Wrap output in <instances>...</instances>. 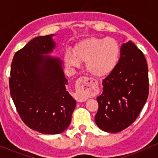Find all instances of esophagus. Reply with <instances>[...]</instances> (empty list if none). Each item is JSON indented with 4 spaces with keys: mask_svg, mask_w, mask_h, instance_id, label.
<instances>
[{
    "mask_svg": "<svg viewBox=\"0 0 158 158\" xmlns=\"http://www.w3.org/2000/svg\"><path fill=\"white\" fill-rule=\"evenodd\" d=\"M79 82H80V90H79V94H78L77 99L78 102H82L86 101L87 97H85L84 94L86 93V92L89 91V90H91V85L93 84H96V81L94 79H90V78L88 77H80L79 79Z\"/></svg>",
    "mask_w": 158,
    "mask_h": 158,
    "instance_id": "34e87169",
    "label": "esophagus"
}]
</instances>
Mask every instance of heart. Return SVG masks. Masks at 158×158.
Here are the masks:
<instances>
[{
  "label": "heart",
  "instance_id": "1",
  "mask_svg": "<svg viewBox=\"0 0 158 158\" xmlns=\"http://www.w3.org/2000/svg\"><path fill=\"white\" fill-rule=\"evenodd\" d=\"M120 49L112 38H88L75 46L74 52H68L65 62L77 68L80 62H86L88 73L96 77H103L111 73L119 59Z\"/></svg>",
  "mask_w": 158,
  "mask_h": 158
}]
</instances>
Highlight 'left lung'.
Here are the masks:
<instances>
[{"instance_id": "left-lung-1", "label": "left lung", "mask_w": 158, "mask_h": 158, "mask_svg": "<svg viewBox=\"0 0 158 158\" xmlns=\"http://www.w3.org/2000/svg\"><path fill=\"white\" fill-rule=\"evenodd\" d=\"M102 86L97 98L96 124L102 131L117 133L135 122L148 95L147 62L131 41L121 45L118 63Z\"/></svg>"}]
</instances>
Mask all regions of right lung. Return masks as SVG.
I'll list each match as a JSON object with an SVG mask.
<instances>
[{
    "label": "right lung",
    "mask_w": 158,
    "mask_h": 158,
    "mask_svg": "<svg viewBox=\"0 0 158 158\" xmlns=\"http://www.w3.org/2000/svg\"><path fill=\"white\" fill-rule=\"evenodd\" d=\"M54 35L36 37L16 52L10 78L11 97L21 118L46 135L64 131L77 106L67 90L62 60L49 55L56 48Z\"/></svg>",
    "instance_id": "obj_1"
}]
</instances>
